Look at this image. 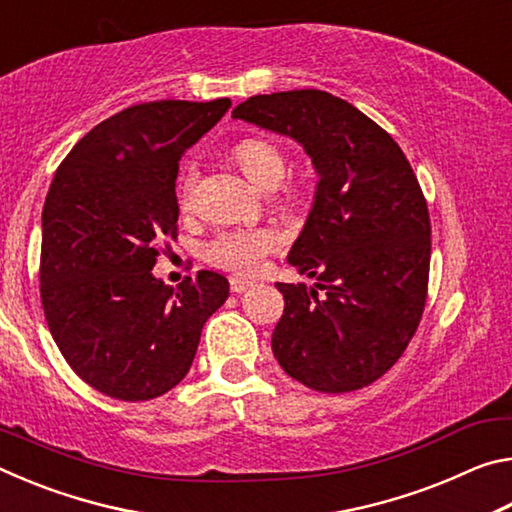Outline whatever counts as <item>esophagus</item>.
<instances>
[{
    "label": "esophagus",
    "mask_w": 512,
    "mask_h": 512,
    "mask_svg": "<svg viewBox=\"0 0 512 512\" xmlns=\"http://www.w3.org/2000/svg\"><path fill=\"white\" fill-rule=\"evenodd\" d=\"M253 287V282L244 280V277H230V291L232 293H244Z\"/></svg>",
    "instance_id": "34e87169"
}]
</instances>
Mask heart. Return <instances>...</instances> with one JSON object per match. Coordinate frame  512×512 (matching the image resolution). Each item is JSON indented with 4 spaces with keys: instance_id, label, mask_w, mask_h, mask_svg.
<instances>
[{
    "instance_id": "obj_1",
    "label": "heart",
    "mask_w": 512,
    "mask_h": 512,
    "mask_svg": "<svg viewBox=\"0 0 512 512\" xmlns=\"http://www.w3.org/2000/svg\"><path fill=\"white\" fill-rule=\"evenodd\" d=\"M235 160L244 169L246 176L259 189H275L287 173V158L284 151L271 140L248 137L235 146ZM198 180V169L194 162H187L180 173V201L189 207ZM280 248V235L268 228H239L219 232L212 241H207L203 257L216 268L239 275H255L264 266V257Z\"/></svg>"
}]
</instances>
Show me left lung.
<instances>
[{
	"mask_svg": "<svg viewBox=\"0 0 512 512\" xmlns=\"http://www.w3.org/2000/svg\"><path fill=\"white\" fill-rule=\"evenodd\" d=\"M232 119L291 137L318 176L287 257L318 282H275L277 363L320 393L372 384L402 357L427 300L431 225L409 160L384 128L323 90L257 94Z\"/></svg>",
	"mask_w": 512,
	"mask_h": 512,
	"instance_id": "obj_1",
	"label": "left lung"
}]
</instances>
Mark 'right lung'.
I'll use <instances>...</instances> for the list:
<instances>
[{
  "instance_id": "add662e5",
  "label": "right lung",
  "mask_w": 512,
  "mask_h": 512,
  "mask_svg": "<svg viewBox=\"0 0 512 512\" xmlns=\"http://www.w3.org/2000/svg\"><path fill=\"white\" fill-rule=\"evenodd\" d=\"M230 99L151 101L76 142L42 210L40 298L72 370L103 395L153 400L183 379L205 320L228 300L214 271L167 287L151 268L176 237L178 160Z\"/></svg>"
}]
</instances>
